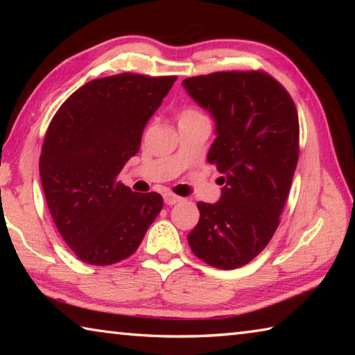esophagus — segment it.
<instances>
[{
  "label": "esophagus",
  "mask_w": 355,
  "mask_h": 355,
  "mask_svg": "<svg viewBox=\"0 0 355 355\" xmlns=\"http://www.w3.org/2000/svg\"><path fill=\"white\" fill-rule=\"evenodd\" d=\"M183 199L177 194H173V192H166L164 194V202L167 203V205H175V203L182 202Z\"/></svg>",
  "instance_id": "34e87169"
}]
</instances>
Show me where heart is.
I'll list each match as a JSON object with an SVG mask.
<instances>
[{"instance_id": "obj_1", "label": "heart", "mask_w": 355, "mask_h": 355, "mask_svg": "<svg viewBox=\"0 0 355 355\" xmlns=\"http://www.w3.org/2000/svg\"><path fill=\"white\" fill-rule=\"evenodd\" d=\"M197 112H200L199 110H197V107H194V106H188V107H183V110L178 112V117L191 116V114H197Z\"/></svg>"}]
</instances>
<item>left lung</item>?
Listing matches in <instances>:
<instances>
[{"label": "left lung", "mask_w": 355, "mask_h": 355, "mask_svg": "<svg viewBox=\"0 0 355 355\" xmlns=\"http://www.w3.org/2000/svg\"><path fill=\"white\" fill-rule=\"evenodd\" d=\"M188 94L213 114L208 163L224 173L218 203H197L191 250L213 268L235 269L271 241L299 159V117L286 89L263 70L191 76Z\"/></svg>", "instance_id": "1"}]
</instances>
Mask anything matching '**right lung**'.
<instances>
[{
    "label": "right lung",
    "instance_id": "right-lung-1",
    "mask_svg": "<svg viewBox=\"0 0 355 355\" xmlns=\"http://www.w3.org/2000/svg\"><path fill=\"white\" fill-rule=\"evenodd\" d=\"M175 81L131 71L92 80L48 125L42 188L58 232L84 263L107 266L133 255L163 208L158 192H133L117 177Z\"/></svg>",
    "mask_w": 355,
    "mask_h": 355
}]
</instances>
